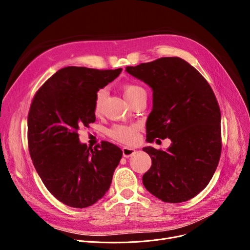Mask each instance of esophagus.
<instances>
[{"label":"esophagus","instance_id":"34e87169","mask_svg":"<svg viewBox=\"0 0 250 250\" xmlns=\"http://www.w3.org/2000/svg\"><path fill=\"white\" fill-rule=\"evenodd\" d=\"M136 154V150L133 148H128V147H124L123 148V155L125 158H129L130 156H133Z\"/></svg>","mask_w":250,"mask_h":250}]
</instances>
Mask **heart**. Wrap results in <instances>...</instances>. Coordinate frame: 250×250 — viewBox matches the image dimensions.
<instances>
[{
	"instance_id": "obj_1",
	"label": "heart",
	"mask_w": 250,
	"mask_h": 250,
	"mask_svg": "<svg viewBox=\"0 0 250 250\" xmlns=\"http://www.w3.org/2000/svg\"><path fill=\"white\" fill-rule=\"evenodd\" d=\"M141 92L145 91L137 85H125L124 87V95L128 102L132 101ZM104 96V90H100L96 93L93 105L95 113H98L100 111ZM138 128L139 127L136 125H114L108 129L107 133L108 136L113 140L129 145V144H134L136 142L138 137Z\"/></svg>"
}]
</instances>
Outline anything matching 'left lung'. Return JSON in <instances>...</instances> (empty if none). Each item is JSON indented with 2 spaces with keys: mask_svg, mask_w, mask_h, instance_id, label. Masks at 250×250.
<instances>
[{
  "mask_svg": "<svg viewBox=\"0 0 250 250\" xmlns=\"http://www.w3.org/2000/svg\"><path fill=\"white\" fill-rule=\"evenodd\" d=\"M125 72L153 91L147 139L171 140L166 150L145 147L152 166L143 185L165 203L187 202L212 179L221 155V112L206 79L180 58H161Z\"/></svg>",
  "mask_w": 250,
  "mask_h": 250,
  "instance_id": "obj_1",
  "label": "left lung"
}]
</instances>
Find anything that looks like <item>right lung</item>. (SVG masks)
<instances>
[{
	"instance_id": "1",
	"label": "right lung",
	"mask_w": 250,
	"mask_h": 250,
	"mask_svg": "<svg viewBox=\"0 0 250 250\" xmlns=\"http://www.w3.org/2000/svg\"><path fill=\"white\" fill-rule=\"evenodd\" d=\"M65 67L52 75L32 100L28 147L33 165L48 191L62 204L83 208L109 189L123 151L109 142L88 148L78 129L95 122L94 99L121 74Z\"/></svg>"
}]
</instances>
